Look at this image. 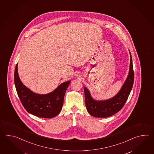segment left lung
I'll list each match as a JSON object with an SVG mask.
<instances>
[{
	"mask_svg": "<svg viewBox=\"0 0 154 154\" xmlns=\"http://www.w3.org/2000/svg\"><path fill=\"white\" fill-rule=\"evenodd\" d=\"M130 66L127 78L121 90L113 97L105 100H96L91 95L90 92L84 87L85 105L90 115L98 118H106L115 115L121 109L131 93L134 82V73L132 58L130 51Z\"/></svg>",
	"mask_w": 154,
	"mask_h": 154,
	"instance_id": "left-lung-1",
	"label": "left lung"
}]
</instances>
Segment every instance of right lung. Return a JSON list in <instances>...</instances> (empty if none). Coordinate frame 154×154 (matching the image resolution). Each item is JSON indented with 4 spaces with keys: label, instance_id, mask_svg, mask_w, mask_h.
<instances>
[{
    "label": "right lung",
    "instance_id": "obj_1",
    "mask_svg": "<svg viewBox=\"0 0 154 154\" xmlns=\"http://www.w3.org/2000/svg\"><path fill=\"white\" fill-rule=\"evenodd\" d=\"M17 64L14 72V82L17 93L24 108L29 113L41 118H52L62 108L64 97L70 81L64 82L52 92L38 94L32 91L20 80Z\"/></svg>",
    "mask_w": 154,
    "mask_h": 154
}]
</instances>
